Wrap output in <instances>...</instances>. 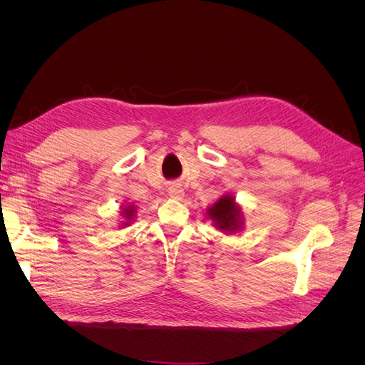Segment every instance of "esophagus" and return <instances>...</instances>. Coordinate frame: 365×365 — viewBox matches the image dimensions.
Returning <instances> with one entry per match:
<instances>
[{
	"instance_id": "obj_1",
	"label": "esophagus",
	"mask_w": 365,
	"mask_h": 365,
	"mask_svg": "<svg viewBox=\"0 0 365 365\" xmlns=\"http://www.w3.org/2000/svg\"><path fill=\"white\" fill-rule=\"evenodd\" d=\"M169 195L172 197H175V200H181V197L184 196V192H182V189H180V187H170Z\"/></svg>"
}]
</instances>
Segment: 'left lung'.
<instances>
[{
    "label": "left lung",
    "instance_id": "8db88e82",
    "mask_svg": "<svg viewBox=\"0 0 365 365\" xmlns=\"http://www.w3.org/2000/svg\"><path fill=\"white\" fill-rule=\"evenodd\" d=\"M207 215L213 220V225L224 233H235L244 224L242 210L231 195L220 196L219 201L208 208Z\"/></svg>",
    "mask_w": 365,
    "mask_h": 365
}]
</instances>
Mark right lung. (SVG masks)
Segmentation results:
<instances>
[{
	"label": "right lung",
	"mask_w": 365,
	"mask_h": 365,
	"mask_svg": "<svg viewBox=\"0 0 365 365\" xmlns=\"http://www.w3.org/2000/svg\"><path fill=\"white\" fill-rule=\"evenodd\" d=\"M135 215V207L134 205H126L123 208V217L126 219V222H123V225H129V222L132 219H134Z\"/></svg>",
	"instance_id": "add662e5"
}]
</instances>
